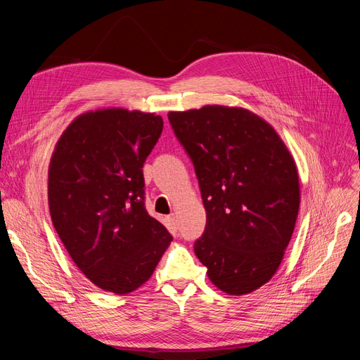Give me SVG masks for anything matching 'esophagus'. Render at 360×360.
Wrapping results in <instances>:
<instances>
[{
  "label": "esophagus",
  "instance_id": "esophagus-1",
  "mask_svg": "<svg viewBox=\"0 0 360 360\" xmlns=\"http://www.w3.org/2000/svg\"><path fill=\"white\" fill-rule=\"evenodd\" d=\"M167 222H168V226H169V230H172V231H177V228H179V224H177V217L174 216V214H171L168 219H167Z\"/></svg>",
  "mask_w": 360,
  "mask_h": 360
}]
</instances>
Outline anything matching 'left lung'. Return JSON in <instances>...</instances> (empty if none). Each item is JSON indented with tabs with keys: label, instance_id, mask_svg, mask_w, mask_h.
<instances>
[{
	"label": "left lung",
	"instance_id": "8db88e82",
	"mask_svg": "<svg viewBox=\"0 0 360 360\" xmlns=\"http://www.w3.org/2000/svg\"><path fill=\"white\" fill-rule=\"evenodd\" d=\"M168 120L193 163L207 212L195 255L219 290L252 292L275 275L292 236L296 163L275 129L243 108L207 105Z\"/></svg>",
	"mask_w": 360,
	"mask_h": 360
}]
</instances>
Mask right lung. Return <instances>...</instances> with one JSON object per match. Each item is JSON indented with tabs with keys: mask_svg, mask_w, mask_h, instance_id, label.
I'll use <instances>...</instances> for the list:
<instances>
[{
	"mask_svg": "<svg viewBox=\"0 0 360 360\" xmlns=\"http://www.w3.org/2000/svg\"><path fill=\"white\" fill-rule=\"evenodd\" d=\"M162 129L155 114L90 111L73 120L52 153V224L75 264L105 291L143 285L172 240L146 210L143 167Z\"/></svg>",
	"mask_w": 360,
	"mask_h": 360,
	"instance_id": "right-lung-1",
	"label": "right lung"
}]
</instances>
